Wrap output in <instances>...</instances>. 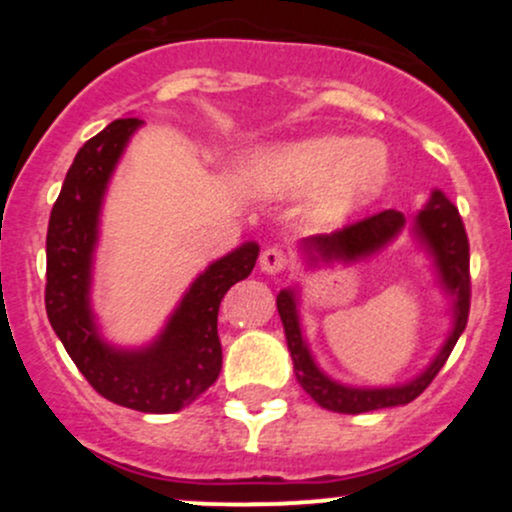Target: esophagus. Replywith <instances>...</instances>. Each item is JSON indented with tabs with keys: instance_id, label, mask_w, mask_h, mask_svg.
I'll list each match as a JSON object with an SVG mask.
<instances>
[{
	"instance_id": "esophagus-1",
	"label": "esophagus",
	"mask_w": 512,
	"mask_h": 512,
	"mask_svg": "<svg viewBox=\"0 0 512 512\" xmlns=\"http://www.w3.org/2000/svg\"><path fill=\"white\" fill-rule=\"evenodd\" d=\"M286 267H289V257H286L284 250H279V248L262 250L260 269L264 274H281Z\"/></svg>"
}]
</instances>
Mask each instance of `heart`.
I'll return each instance as SVG.
<instances>
[{
  "mask_svg": "<svg viewBox=\"0 0 512 512\" xmlns=\"http://www.w3.org/2000/svg\"><path fill=\"white\" fill-rule=\"evenodd\" d=\"M390 175V149L378 139L315 134L250 151L240 161L236 182L260 199L308 195L310 219L339 223L373 202Z\"/></svg>",
  "mask_w": 512,
  "mask_h": 512,
  "instance_id": "b5f03b06",
  "label": "heart"
}]
</instances>
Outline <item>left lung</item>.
Here are the masks:
<instances>
[{
  "label": "left lung",
  "instance_id": "obj_1",
  "mask_svg": "<svg viewBox=\"0 0 512 512\" xmlns=\"http://www.w3.org/2000/svg\"><path fill=\"white\" fill-rule=\"evenodd\" d=\"M407 228V216L397 209H385L368 219L351 223V226L334 231L330 236H313L301 243V252L308 267H332V264H354L378 255L387 245L395 243L399 233ZM409 233L416 243L431 257L436 269L438 286L450 298L452 327L443 346L428 366L416 378L399 385L385 387H354L330 378L317 366L308 339L301 327L298 313V289H284L276 296L281 325H284L286 344L293 358V373L298 385L320 404L322 409L337 411V414H363L385 407H402L416 399L431 385L438 370L448 361L452 346L457 344L460 334L467 327L469 315V240L464 233L460 211L440 190H433L424 209L409 221Z\"/></svg>",
  "mask_w": 512,
  "mask_h": 512
}]
</instances>
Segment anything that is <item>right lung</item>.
Masks as SVG:
<instances>
[{"label":"right lung","instance_id":"right-lung-1","mask_svg":"<svg viewBox=\"0 0 512 512\" xmlns=\"http://www.w3.org/2000/svg\"><path fill=\"white\" fill-rule=\"evenodd\" d=\"M142 125L137 117L110 122L81 146L67 170L48 226L45 310L52 330L98 395L144 414H173L219 378L221 298L248 279L260 245L250 240L211 262L149 344L127 349L103 337L91 305L103 199L129 139Z\"/></svg>","mask_w":512,"mask_h":512}]
</instances>
